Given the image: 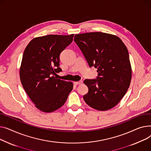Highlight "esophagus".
Masks as SVG:
<instances>
[{"label": "esophagus", "mask_w": 151, "mask_h": 151, "mask_svg": "<svg viewBox=\"0 0 151 151\" xmlns=\"http://www.w3.org/2000/svg\"><path fill=\"white\" fill-rule=\"evenodd\" d=\"M82 83H83L82 81H78V82H74V84L76 85H81Z\"/></svg>", "instance_id": "34e87169"}]
</instances>
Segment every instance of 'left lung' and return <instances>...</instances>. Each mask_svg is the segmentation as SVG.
<instances>
[{"label":"left lung","mask_w":151,"mask_h":151,"mask_svg":"<svg viewBox=\"0 0 151 151\" xmlns=\"http://www.w3.org/2000/svg\"><path fill=\"white\" fill-rule=\"evenodd\" d=\"M74 40L89 66H94L98 73L96 79L84 81L88 88L85 102L97 110L112 109L125 95L131 81L126 46L118 37L102 32L77 34Z\"/></svg>","instance_id":"obj_1"}]
</instances>
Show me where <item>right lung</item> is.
<instances>
[{
  "instance_id": "right-lung-1",
  "label": "right lung",
  "mask_w": 151,
  "mask_h": 151,
  "mask_svg": "<svg viewBox=\"0 0 151 151\" xmlns=\"http://www.w3.org/2000/svg\"><path fill=\"white\" fill-rule=\"evenodd\" d=\"M70 35H49L33 39L27 46L20 68L24 89L35 107L49 113L63 106L73 84L57 78L61 71L60 55L73 41Z\"/></svg>"
}]
</instances>
